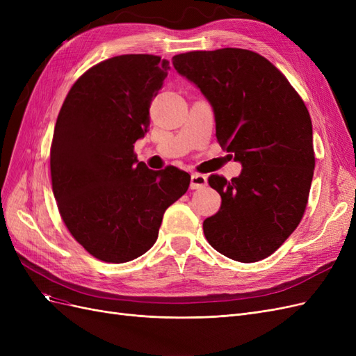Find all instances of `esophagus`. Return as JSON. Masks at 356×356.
<instances>
[{"instance_id":"1","label":"esophagus","mask_w":356,"mask_h":356,"mask_svg":"<svg viewBox=\"0 0 356 356\" xmlns=\"http://www.w3.org/2000/svg\"><path fill=\"white\" fill-rule=\"evenodd\" d=\"M207 184H208V178L204 177V175H200V174H193V175H191L190 187H191L193 190L203 188Z\"/></svg>"}]
</instances>
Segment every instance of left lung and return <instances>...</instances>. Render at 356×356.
<instances>
[{"label":"left lung","mask_w":356,"mask_h":356,"mask_svg":"<svg viewBox=\"0 0 356 356\" xmlns=\"http://www.w3.org/2000/svg\"><path fill=\"white\" fill-rule=\"evenodd\" d=\"M175 70L207 96L218 144L242 163L239 177L208 178L220 211L203 221L213 250L241 263L272 255L300 224L315 169L303 99L270 60L245 49L188 51Z\"/></svg>","instance_id":"1"}]
</instances>
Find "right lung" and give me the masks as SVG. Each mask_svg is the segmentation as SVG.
<instances>
[{
  "label": "right lung",
  "instance_id": "obj_1",
  "mask_svg": "<svg viewBox=\"0 0 356 356\" xmlns=\"http://www.w3.org/2000/svg\"><path fill=\"white\" fill-rule=\"evenodd\" d=\"M169 60L122 55L72 84L50 147L53 195L67 229L105 263H126L154 245L165 211L190 186L175 166L152 170L134 153Z\"/></svg>",
  "mask_w": 356,
  "mask_h": 356
}]
</instances>
